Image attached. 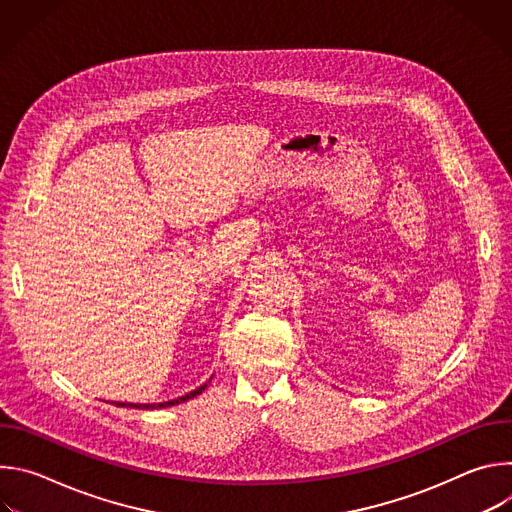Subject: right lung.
Wrapping results in <instances>:
<instances>
[{"instance_id":"1","label":"right lung","mask_w":512,"mask_h":512,"mask_svg":"<svg viewBox=\"0 0 512 512\" xmlns=\"http://www.w3.org/2000/svg\"><path fill=\"white\" fill-rule=\"evenodd\" d=\"M206 389V383L204 385H200L198 389H194V391H190V393H186L184 397H178V399H172V401H166V403H158V405H129V407H137V409H156V407H170V405H178V403H182V401H186V399H192L194 395H198V393H202ZM117 405H125V403H117Z\"/></svg>"}]
</instances>
